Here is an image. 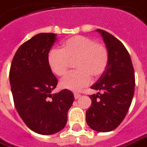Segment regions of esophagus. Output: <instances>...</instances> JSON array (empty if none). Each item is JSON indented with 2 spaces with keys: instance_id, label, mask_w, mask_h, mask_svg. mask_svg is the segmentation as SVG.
<instances>
[{
  "instance_id": "1",
  "label": "esophagus",
  "mask_w": 147,
  "mask_h": 147,
  "mask_svg": "<svg viewBox=\"0 0 147 147\" xmlns=\"http://www.w3.org/2000/svg\"><path fill=\"white\" fill-rule=\"evenodd\" d=\"M74 97H75V98H76V99H78L80 97V94L75 93V94H74Z\"/></svg>"
}]
</instances>
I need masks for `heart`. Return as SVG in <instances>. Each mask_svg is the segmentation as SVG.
<instances>
[{
  "label": "heart",
  "instance_id": "heart-1",
  "mask_svg": "<svg viewBox=\"0 0 147 147\" xmlns=\"http://www.w3.org/2000/svg\"><path fill=\"white\" fill-rule=\"evenodd\" d=\"M49 68L56 76H63L75 63L77 69L61 80L60 86L71 91H80L91 83L92 77L100 78L107 68L109 52L103 44L94 39L76 35L66 40L62 49H53L48 54Z\"/></svg>",
  "mask_w": 147,
  "mask_h": 147
}]
</instances>
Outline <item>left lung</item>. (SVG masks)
Here are the masks:
<instances>
[{
    "label": "left lung",
    "mask_w": 147,
    "mask_h": 147,
    "mask_svg": "<svg viewBox=\"0 0 147 147\" xmlns=\"http://www.w3.org/2000/svg\"><path fill=\"white\" fill-rule=\"evenodd\" d=\"M109 52V63L104 74L91 86L102 94L90 95L86 122L98 132H110L124 120L134 98V69L129 53L121 41L107 32L97 29Z\"/></svg>",
    "instance_id": "obj_1"
}]
</instances>
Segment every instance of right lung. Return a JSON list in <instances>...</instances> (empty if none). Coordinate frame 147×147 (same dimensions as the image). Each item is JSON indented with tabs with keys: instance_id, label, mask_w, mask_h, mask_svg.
<instances>
[{
	"instance_id": "right-lung-1",
	"label": "right lung",
	"mask_w": 147,
	"mask_h": 147,
	"mask_svg": "<svg viewBox=\"0 0 147 147\" xmlns=\"http://www.w3.org/2000/svg\"><path fill=\"white\" fill-rule=\"evenodd\" d=\"M57 40L54 33H40L20 45L9 69V83L18 115L33 132L42 135L63 129L74 95L68 89L52 94L58 80L48 64Z\"/></svg>"
}]
</instances>
